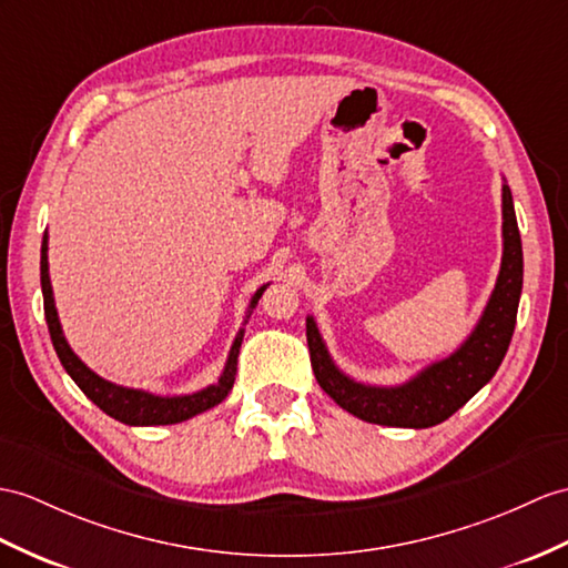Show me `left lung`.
<instances>
[{"label": "left lung", "instance_id": "8db88e82", "mask_svg": "<svg viewBox=\"0 0 568 568\" xmlns=\"http://www.w3.org/2000/svg\"><path fill=\"white\" fill-rule=\"evenodd\" d=\"M501 272L477 327L450 356L426 366L407 383L385 388V385H366L349 378L329 358L313 317H306V337L315 381L342 409L371 424L428 428L446 422L494 378L496 368L501 366L508 352L510 337H514L523 288L520 231L514 197H510L506 183L501 192Z\"/></svg>", "mask_w": 568, "mask_h": 568}]
</instances>
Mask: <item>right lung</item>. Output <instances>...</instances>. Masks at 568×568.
Returning a JSON list of instances; mask_svg holds the SVG:
<instances>
[{
    "label": "right lung",
    "instance_id": "obj_1",
    "mask_svg": "<svg viewBox=\"0 0 568 568\" xmlns=\"http://www.w3.org/2000/svg\"><path fill=\"white\" fill-rule=\"evenodd\" d=\"M48 233L43 236V247H40V286H43V306H45V321L50 329L52 347L58 352L64 371L72 376V381L79 385L81 393H84L95 407H101L108 417H113L122 424L130 426H163V424H178L192 419L195 414H202L206 409L216 407L221 399L233 388V381H236V368H239V349L243 342V329L236 335L231 344V352L226 358L224 373H221L214 385H206L204 390H197L192 395H173V397H161L146 390H134V388H122V385L110 383L101 378L99 373H93L81 358L72 352L58 317V308H54V296H52V284H50V272H48ZM265 286H260L255 296L251 298V306H247V317H251L253 308L265 292Z\"/></svg>",
    "mask_w": 568,
    "mask_h": 568
}]
</instances>
